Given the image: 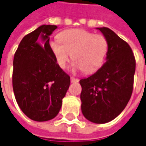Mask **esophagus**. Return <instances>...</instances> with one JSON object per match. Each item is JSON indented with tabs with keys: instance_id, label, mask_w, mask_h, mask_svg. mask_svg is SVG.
<instances>
[{
	"instance_id": "34e87169",
	"label": "esophagus",
	"mask_w": 146,
	"mask_h": 146,
	"mask_svg": "<svg viewBox=\"0 0 146 146\" xmlns=\"http://www.w3.org/2000/svg\"><path fill=\"white\" fill-rule=\"evenodd\" d=\"M78 81H79V79L75 78V77H73V76H71V82H72V83H74V82H78Z\"/></svg>"
}]
</instances>
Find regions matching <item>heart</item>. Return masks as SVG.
I'll use <instances>...</instances> for the list:
<instances>
[{
    "mask_svg": "<svg viewBox=\"0 0 146 146\" xmlns=\"http://www.w3.org/2000/svg\"><path fill=\"white\" fill-rule=\"evenodd\" d=\"M58 39V42H52L50 47L59 67H66L71 54L73 70L86 73L95 72L102 66L108 49L104 35L83 29L63 31Z\"/></svg>",
    "mask_w": 146,
    "mask_h": 146,
    "instance_id": "1",
    "label": "heart"
}]
</instances>
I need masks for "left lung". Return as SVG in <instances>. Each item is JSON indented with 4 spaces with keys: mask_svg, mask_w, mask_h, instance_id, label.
Instances as JSON below:
<instances>
[{
    "mask_svg": "<svg viewBox=\"0 0 146 146\" xmlns=\"http://www.w3.org/2000/svg\"><path fill=\"white\" fill-rule=\"evenodd\" d=\"M106 38L107 62L92 75L80 80L81 111L90 122L108 123L130 100L136 62L129 44L108 27L96 28Z\"/></svg>",
    "mask_w": 146,
    "mask_h": 146,
    "instance_id": "left-lung-1",
    "label": "left lung"
}]
</instances>
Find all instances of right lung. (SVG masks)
Returning a JSON list of instances; mask_svg holds the SVG:
<instances>
[{
    "instance_id": "1",
    "label": "right lung",
    "mask_w": 146,
    "mask_h": 146,
    "mask_svg": "<svg viewBox=\"0 0 146 146\" xmlns=\"http://www.w3.org/2000/svg\"><path fill=\"white\" fill-rule=\"evenodd\" d=\"M57 28L56 25L38 27L23 38L14 55L16 102L29 119L37 122L57 116L70 84V76L58 66L50 45L49 36Z\"/></svg>"
}]
</instances>
